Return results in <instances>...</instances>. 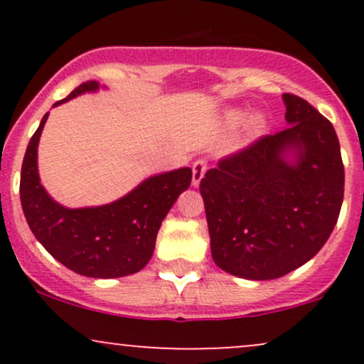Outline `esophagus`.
Wrapping results in <instances>:
<instances>
[{"instance_id":"obj_1","label":"esophagus","mask_w":364,"mask_h":364,"mask_svg":"<svg viewBox=\"0 0 364 364\" xmlns=\"http://www.w3.org/2000/svg\"><path fill=\"white\" fill-rule=\"evenodd\" d=\"M207 171V162L205 161H195L193 166H191V185H193L195 188L200 185V181H202L203 174H205Z\"/></svg>"}]
</instances>
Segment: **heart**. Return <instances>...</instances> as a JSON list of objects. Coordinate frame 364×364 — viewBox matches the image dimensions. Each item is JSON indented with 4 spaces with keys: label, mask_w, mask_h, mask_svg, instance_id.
I'll return each instance as SVG.
<instances>
[{
    "label": "heart",
    "mask_w": 364,
    "mask_h": 364,
    "mask_svg": "<svg viewBox=\"0 0 364 364\" xmlns=\"http://www.w3.org/2000/svg\"><path fill=\"white\" fill-rule=\"evenodd\" d=\"M243 111H237V109H232L229 111L228 114H225V121H228L231 127H236L237 123H241V119H243ZM267 127V118L262 114V112H255L252 118L248 119V135L252 136H257L260 135V133L265 129Z\"/></svg>",
    "instance_id": "heart-1"
}]
</instances>
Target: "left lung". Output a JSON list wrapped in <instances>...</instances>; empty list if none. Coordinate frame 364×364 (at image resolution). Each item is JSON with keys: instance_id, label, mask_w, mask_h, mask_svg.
I'll list each match as a JSON object with an SVG mask.
<instances>
[{"instance_id": "obj_1", "label": "left lung", "mask_w": 364, "mask_h": 364, "mask_svg": "<svg viewBox=\"0 0 364 364\" xmlns=\"http://www.w3.org/2000/svg\"><path fill=\"white\" fill-rule=\"evenodd\" d=\"M289 127L220 159L200 181L215 265L270 281L327 243L344 198V164L332 123L311 104L282 95Z\"/></svg>"}]
</instances>
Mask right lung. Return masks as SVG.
<instances>
[{
	"label": "right lung",
	"instance_id": "obj_1",
	"mask_svg": "<svg viewBox=\"0 0 364 364\" xmlns=\"http://www.w3.org/2000/svg\"><path fill=\"white\" fill-rule=\"evenodd\" d=\"M95 90L97 82H83L54 106ZM48 116L46 112L28 141L20 174V202L28 228L37 241L73 272L95 279L139 272L152 258L162 220L190 186L191 169L150 176L107 205L66 208L48 195L37 171V145Z\"/></svg>",
	"mask_w": 364,
	"mask_h": 364
}]
</instances>
